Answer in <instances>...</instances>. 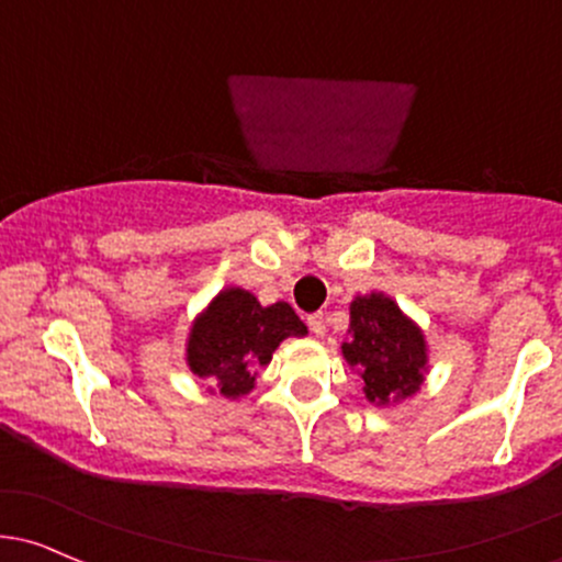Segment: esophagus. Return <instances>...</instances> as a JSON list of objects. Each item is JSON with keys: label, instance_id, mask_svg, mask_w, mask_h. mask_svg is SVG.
Segmentation results:
<instances>
[{"label": "esophagus", "instance_id": "obj_1", "mask_svg": "<svg viewBox=\"0 0 562 562\" xmlns=\"http://www.w3.org/2000/svg\"><path fill=\"white\" fill-rule=\"evenodd\" d=\"M306 326H310L315 336H323L326 334V315H323V312H315V315L306 317Z\"/></svg>", "mask_w": 562, "mask_h": 562}]
</instances>
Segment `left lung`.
<instances>
[{
	"mask_svg": "<svg viewBox=\"0 0 562 562\" xmlns=\"http://www.w3.org/2000/svg\"><path fill=\"white\" fill-rule=\"evenodd\" d=\"M341 352L358 366L366 398L387 404L415 393L425 371V341L420 328L412 326L393 301L371 293L350 306V339Z\"/></svg>",
	"mask_w": 562,
	"mask_h": 562,
	"instance_id": "left-lung-1",
	"label": "left lung"
}]
</instances>
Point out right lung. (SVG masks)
<instances>
[{
  "instance_id": "right-lung-1",
  "label": "right lung",
  "mask_w": 562,
  "mask_h": 562,
  "mask_svg": "<svg viewBox=\"0 0 562 562\" xmlns=\"http://www.w3.org/2000/svg\"><path fill=\"white\" fill-rule=\"evenodd\" d=\"M306 326L291 304L261 306L252 293L228 288L193 323L188 366L226 398L247 393L282 339L304 336Z\"/></svg>"
}]
</instances>
